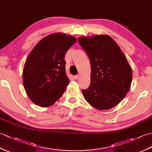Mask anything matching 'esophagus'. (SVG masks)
Returning a JSON list of instances; mask_svg holds the SVG:
<instances>
[{"mask_svg": "<svg viewBox=\"0 0 152 152\" xmlns=\"http://www.w3.org/2000/svg\"><path fill=\"white\" fill-rule=\"evenodd\" d=\"M74 78H75L76 80H77V79H78L80 78V76L79 75H76V76H74Z\"/></svg>", "mask_w": 152, "mask_h": 152, "instance_id": "34e87169", "label": "esophagus"}]
</instances>
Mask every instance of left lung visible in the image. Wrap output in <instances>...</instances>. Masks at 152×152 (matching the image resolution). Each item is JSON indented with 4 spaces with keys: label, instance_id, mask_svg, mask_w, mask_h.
Returning <instances> with one entry per match:
<instances>
[{
    "label": "left lung",
    "instance_id": "obj_1",
    "mask_svg": "<svg viewBox=\"0 0 152 152\" xmlns=\"http://www.w3.org/2000/svg\"><path fill=\"white\" fill-rule=\"evenodd\" d=\"M91 63V83L82 93L96 109H110L120 102L130 89L131 68L117 43L108 35L78 38Z\"/></svg>",
    "mask_w": 152,
    "mask_h": 152
}]
</instances>
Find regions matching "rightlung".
<instances>
[{"label":"right lung","mask_w":152,"mask_h":152,"mask_svg":"<svg viewBox=\"0 0 152 152\" xmlns=\"http://www.w3.org/2000/svg\"><path fill=\"white\" fill-rule=\"evenodd\" d=\"M76 41L65 34H51L42 38L28 55L23 83L28 97L38 106L52 105L65 91L69 79L64 57Z\"/></svg>","instance_id":"1"}]
</instances>
